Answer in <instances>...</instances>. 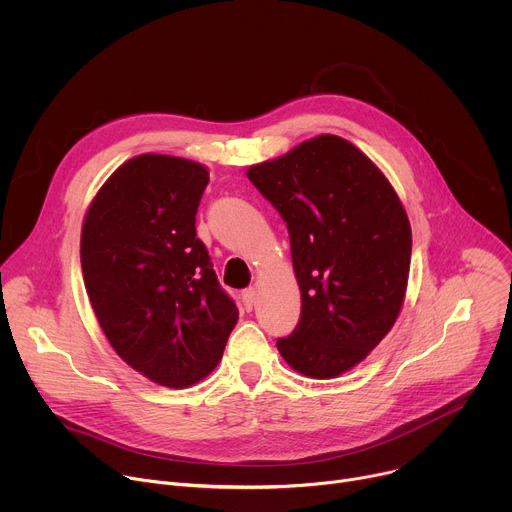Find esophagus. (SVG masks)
Returning <instances> with one entry per match:
<instances>
[{
  "instance_id": "obj_1",
  "label": "esophagus",
  "mask_w": 512,
  "mask_h": 512,
  "mask_svg": "<svg viewBox=\"0 0 512 512\" xmlns=\"http://www.w3.org/2000/svg\"><path fill=\"white\" fill-rule=\"evenodd\" d=\"M255 302H257V289H255V287L245 289V291H243V306H245L247 310H253Z\"/></svg>"
}]
</instances>
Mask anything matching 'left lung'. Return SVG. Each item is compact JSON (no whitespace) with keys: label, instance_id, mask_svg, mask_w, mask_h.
I'll return each mask as SVG.
<instances>
[{"label":"left lung","instance_id":"8db88e82","mask_svg":"<svg viewBox=\"0 0 512 512\" xmlns=\"http://www.w3.org/2000/svg\"><path fill=\"white\" fill-rule=\"evenodd\" d=\"M247 178L287 225L302 314L277 340L291 369L334 379L393 328L407 289L411 227L385 174L338 135H318Z\"/></svg>","mask_w":512,"mask_h":512}]
</instances>
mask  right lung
I'll use <instances>...</instances> for the list:
<instances>
[{"label":"right lung","mask_w":512,"mask_h":512,"mask_svg":"<svg viewBox=\"0 0 512 512\" xmlns=\"http://www.w3.org/2000/svg\"><path fill=\"white\" fill-rule=\"evenodd\" d=\"M206 184L202 164L141 154L101 186L81 233L101 330L131 369L172 389L214 371L239 320L196 237Z\"/></svg>","instance_id":"right-lung-1"}]
</instances>
